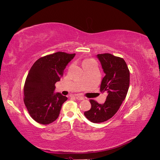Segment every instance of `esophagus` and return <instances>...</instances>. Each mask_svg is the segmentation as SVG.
Instances as JSON below:
<instances>
[{
    "label": "esophagus",
    "mask_w": 160,
    "mask_h": 160,
    "mask_svg": "<svg viewBox=\"0 0 160 160\" xmlns=\"http://www.w3.org/2000/svg\"><path fill=\"white\" fill-rule=\"evenodd\" d=\"M76 99H78V100H79V101H82V100H84V99H85V98H83V97H82V96H79V95L76 96Z\"/></svg>",
    "instance_id": "1"
}]
</instances>
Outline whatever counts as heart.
Listing matches in <instances>:
<instances>
[{
  "instance_id": "obj_1",
  "label": "heart",
  "mask_w": 160,
  "mask_h": 160,
  "mask_svg": "<svg viewBox=\"0 0 160 160\" xmlns=\"http://www.w3.org/2000/svg\"><path fill=\"white\" fill-rule=\"evenodd\" d=\"M95 63H96L95 61H93V59H85L83 61V63H82V65H83V68H85V67H88V66L91 65L93 64H95Z\"/></svg>"
}]
</instances>
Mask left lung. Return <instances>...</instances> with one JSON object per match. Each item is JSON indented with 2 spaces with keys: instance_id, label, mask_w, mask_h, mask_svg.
Returning a JSON list of instances; mask_svg holds the SVG:
<instances>
[{
  "instance_id": "left-lung-1",
  "label": "left lung",
  "mask_w": 160,
  "mask_h": 160,
  "mask_svg": "<svg viewBox=\"0 0 160 160\" xmlns=\"http://www.w3.org/2000/svg\"><path fill=\"white\" fill-rule=\"evenodd\" d=\"M97 57L105 73L100 91L108 95L103 104L90 99L91 108L84 115L91 122L101 123L112 118L125 99L129 86V71L123 58L110 53L98 54Z\"/></svg>"
}]
</instances>
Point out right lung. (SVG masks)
<instances>
[{"mask_svg":"<svg viewBox=\"0 0 160 160\" xmlns=\"http://www.w3.org/2000/svg\"><path fill=\"white\" fill-rule=\"evenodd\" d=\"M75 53L57 52L41 57L31 67L24 85V103L31 117L37 123L47 125L58 118L67 98L55 93L67 64Z\"/></svg>","mask_w":160,"mask_h":160,"instance_id":"right-lung-1","label":"right lung"}]
</instances>
